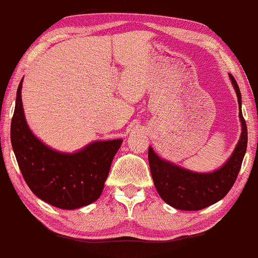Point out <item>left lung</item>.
<instances>
[{
    "mask_svg": "<svg viewBox=\"0 0 258 258\" xmlns=\"http://www.w3.org/2000/svg\"><path fill=\"white\" fill-rule=\"evenodd\" d=\"M229 79L238 100V117L241 121V136L229 159L213 172L200 173L183 168L159 157L148 147V162L154 186L167 205L180 210H201L226 197L234 186L248 144V130L242 114V98L235 78Z\"/></svg>",
    "mask_w": 258,
    "mask_h": 258,
    "instance_id": "8db88e82",
    "label": "left lung"
}]
</instances>
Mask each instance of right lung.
I'll return each mask as SVG.
<instances>
[{
    "label": "right lung",
    "instance_id": "right-lung-1",
    "mask_svg": "<svg viewBox=\"0 0 258 258\" xmlns=\"http://www.w3.org/2000/svg\"><path fill=\"white\" fill-rule=\"evenodd\" d=\"M22 79L10 139L25 182L36 197L60 209H77L99 199L122 139L92 141L74 153L49 147L32 133L22 104Z\"/></svg>",
    "mask_w": 258,
    "mask_h": 258
}]
</instances>
